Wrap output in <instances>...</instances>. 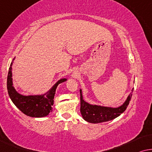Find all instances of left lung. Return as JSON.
<instances>
[{"mask_svg":"<svg viewBox=\"0 0 152 152\" xmlns=\"http://www.w3.org/2000/svg\"><path fill=\"white\" fill-rule=\"evenodd\" d=\"M133 91V90H132ZM80 94V113L85 121L91 123H99L116 118L125 112L132 98V92L130 93L123 105L117 108L107 107L98 105H92L83 100L82 90Z\"/></svg>","mask_w":152,"mask_h":152,"instance_id":"obj_1","label":"left lung"}]
</instances>
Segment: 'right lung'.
Returning <instances> with one entry per match:
<instances>
[{
    "mask_svg": "<svg viewBox=\"0 0 152 152\" xmlns=\"http://www.w3.org/2000/svg\"><path fill=\"white\" fill-rule=\"evenodd\" d=\"M12 65H10L8 72L7 87L9 96L14 104L27 116L40 118L48 116L52 111L56 89L60 83L66 80L65 78L61 79L53 86L48 93L46 98L42 96H23L15 90L12 83Z\"/></svg>",
    "mask_w": 152,
    "mask_h": 152,
    "instance_id": "obj_1",
    "label": "right lung"
}]
</instances>
